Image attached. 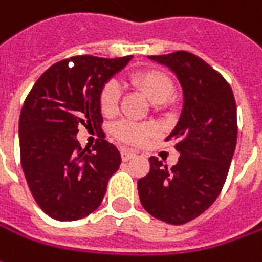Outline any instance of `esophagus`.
<instances>
[{"mask_svg": "<svg viewBox=\"0 0 262 262\" xmlns=\"http://www.w3.org/2000/svg\"><path fill=\"white\" fill-rule=\"evenodd\" d=\"M136 157V154L133 152V151H129V149H121V160L123 161H129L132 158H135Z\"/></svg>", "mask_w": 262, "mask_h": 262, "instance_id": "1", "label": "esophagus"}]
</instances>
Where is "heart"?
Masks as SVG:
<instances>
[{"label": "heart", "instance_id": "heart-1", "mask_svg": "<svg viewBox=\"0 0 262 262\" xmlns=\"http://www.w3.org/2000/svg\"><path fill=\"white\" fill-rule=\"evenodd\" d=\"M132 83L139 88L146 97L155 104L167 102L174 94V83L173 80L163 72L158 70H145L132 74ZM121 88L116 80H108L102 86L99 92V108L105 116H113L117 113ZM157 129L152 124L146 123H136L130 120H121L113 126V135L120 142L129 145H142L146 142Z\"/></svg>", "mask_w": 262, "mask_h": 262}]
</instances>
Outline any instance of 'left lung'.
<instances>
[{
    "label": "left lung",
    "mask_w": 262,
    "mask_h": 262,
    "mask_svg": "<svg viewBox=\"0 0 262 262\" xmlns=\"http://www.w3.org/2000/svg\"><path fill=\"white\" fill-rule=\"evenodd\" d=\"M149 58L167 66L183 89L180 119L165 139L176 142L180 157L171 168L151 157L138 192L152 217L179 226L208 210L222 192L236 148V102L226 79L196 55L176 51Z\"/></svg>",
    "instance_id": "left-lung-1"
}]
</instances>
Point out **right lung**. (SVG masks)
<instances>
[{
    "mask_svg": "<svg viewBox=\"0 0 262 262\" xmlns=\"http://www.w3.org/2000/svg\"><path fill=\"white\" fill-rule=\"evenodd\" d=\"M130 60L77 55L58 61L25 99L20 161L33 198L51 219L74 222L94 212L119 170L121 157L113 143L101 139L92 151L83 149L76 135L80 124L101 129L99 92Z\"/></svg>",
    "mask_w": 262,
    "mask_h": 262,
    "instance_id": "1",
    "label": "right lung"
}]
</instances>
